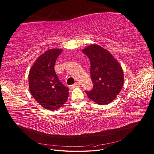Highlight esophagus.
<instances>
[{
	"label": "esophagus",
	"instance_id": "1",
	"mask_svg": "<svg viewBox=\"0 0 154 154\" xmlns=\"http://www.w3.org/2000/svg\"><path fill=\"white\" fill-rule=\"evenodd\" d=\"M80 86V83L77 82H75L74 84L72 85V86H70V89H73V88L77 87V86Z\"/></svg>",
	"mask_w": 154,
	"mask_h": 154
}]
</instances>
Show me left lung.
<instances>
[{"label":"left lung","mask_w":154,"mask_h":154,"mask_svg":"<svg viewBox=\"0 0 154 154\" xmlns=\"http://www.w3.org/2000/svg\"><path fill=\"white\" fill-rule=\"evenodd\" d=\"M82 53L89 59L93 89L86 93L88 98L99 105L109 104L120 93L124 73L120 64L107 50L96 44L90 45Z\"/></svg>","instance_id":"left-lung-1"}]
</instances>
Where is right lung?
<instances>
[{
    "label": "right lung",
    "instance_id": "1",
    "mask_svg": "<svg viewBox=\"0 0 154 154\" xmlns=\"http://www.w3.org/2000/svg\"><path fill=\"white\" fill-rule=\"evenodd\" d=\"M63 50L51 49L40 56L28 75L30 91L44 109L54 110L63 105L68 97V88L58 79L54 70L57 58Z\"/></svg>",
    "mask_w": 154,
    "mask_h": 154
}]
</instances>
